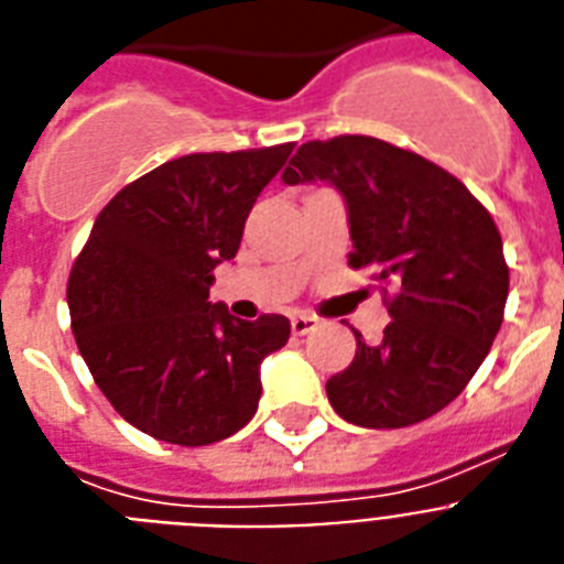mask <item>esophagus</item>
Wrapping results in <instances>:
<instances>
[{
	"mask_svg": "<svg viewBox=\"0 0 564 564\" xmlns=\"http://www.w3.org/2000/svg\"><path fill=\"white\" fill-rule=\"evenodd\" d=\"M321 326V318H315V315H310V312H295L292 315V333L295 335H310L315 333Z\"/></svg>",
	"mask_w": 564,
	"mask_h": 564,
	"instance_id": "34e87169",
	"label": "esophagus"
}]
</instances>
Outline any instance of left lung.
I'll return each instance as SVG.
<instances>
[{
	"mask_svg": "<svg viewBox=\"0 0 564 564\" xmlns=\"http://www.w3.org/2000/svg\"><path fill=\"white\" fill-rule=\"evenodd\" d=\"M286 186L326 183L347 206L349 267L390 283V324L326 381L335 413L410 427L451 404L487 358L508 301L501 235L462 180L413 151L344 134L297 149Z\"/></svg>",
	"mask_w": 564,
	"mask_h": 564,
	"instance_id": "obj_1",
	"label": "left lung"
}]
</instances>
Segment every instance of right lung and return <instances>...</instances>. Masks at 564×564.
Wrapping results in <instances>:
<instances>
[{"label": "right lung", "instance_id": "1", "mask_svg": "<svg viewBox=\"0 0 564 564\" xmlns=\"http://www.w3.org/2000/svg\"><path fill=\"white\" fill-rule=\"evenodd\" d=\"M295 145L169 160L99 212L68 278L79 355L111 406L151 438L203 447L260 401V364L290 321L212 304L215 269L240 249L258 194Z\"/></svg>", "mask_w": 564, "mask_h": 564}]
</instances>
